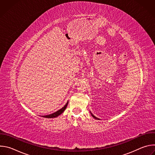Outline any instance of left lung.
<instances>
[{"instance_id":"obj_1","label":"left lung","mask_w":155,"mask_h":155,"mask_svg":"<svg viewBox=\"0 0 155 155\" xmlns=\"http://www.w3.org/2000/svg\"><path fill=\"white\" fill-rule=\"evenodd\" d=\"M90 113H91V112H90ZM91 115H92V117H93V118H95V119H96V120H99V118H97V117H95V116H94V115H93V114H92V113H91Z\"/></svg>"}]
</instances>
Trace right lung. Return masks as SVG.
Returning <instances> with one entry per match:
<instances>
[{
    "label": "right lung",
    "mask_w": 155,
    "mask_h": 155,
    "mask_svg": "<svg viewBox=\"0 0 155 155\" xmlns=\"http://www.w3.org/2000/svg\"><path fill=\"white\" fill-rule=\"evenodd\" d=\"M68 103H69V101L67 102V104H66L62 108H61L60 110H58L57 112L52 114H50V115H46V116H43V117H45V118H56L57 117H58L59 115H60L61 114H62L64 112V110H65L66 107H67L68 105Z\"/></svg>",
    "instance_id": "obj_1"
}]
</instances>
